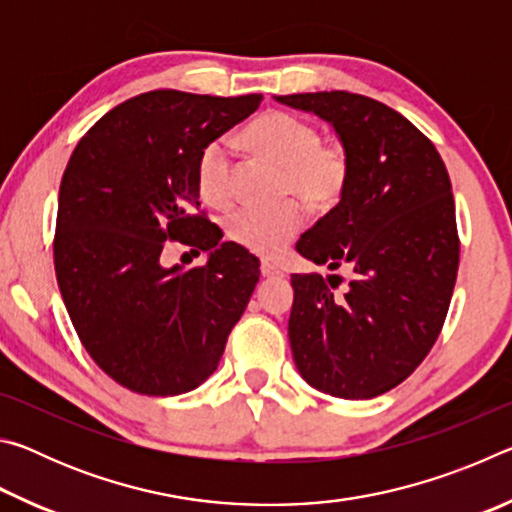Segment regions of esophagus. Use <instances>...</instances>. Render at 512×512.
Segmentation results:
<instances>
[{
  "instance_id": "obj_1",
  "label": "esophagus",
  "mask_w": 512,
  "mask_h": 512,
  "mask_svg": "<svg viewBox=\"0 0 512 512\" xmlns=\"http://www.w3.org/2000/svg\"><path fill=\"white\" fill-rule=\"evenodd\" d=\"M262 275L264 277H282V268L275 266L273 262H262Z\"/></svg>"
}]
</instances>
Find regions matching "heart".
<instances>
[{
	"mask_svg": "<svg viewBox=\"0 0 512 512\" xmlns=\"http://www.w3.org/2000/svg\"><path fill=\"white\" fill-rule=\"evenodd\" d=\"M246 142L257 153L284 167V194L298 196L311 207H329L339 201L348 183V158L339 146L320 140L307 119L291 112H266L246 128ZM235 144L216 137L198 155V192L210 205H223L232 196ZM305 223V207L287 201L275 207L241 205L225 216V232L250 253L275 255L298 235Z\"/></svg>",
	"mask_w": 512,
	"mask_h": 512,
	"instance_id": "heart-1",
	"label": "heart"
}]
</instances>
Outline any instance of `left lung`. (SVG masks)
Returning a JSON list of instances; mask_svg holds the SVG:
<instances>
[{"mask_svg":"<svg viewBox=\"0 0 512 512\" xmlns=\"http://www.w3.org/2000/svg\"><path fill=\"white\" fill-rule=\"evenodd\" d=\"M275 101L325 119L348 158L339 203L296 250L354 277L336 296L339 275H291L293 361L316 391L370 400L402 384L443 329L458 271L452 183L436 146L384 103L343 90Z\"/></svg>","mask_w":512,"mask_h":512,"instance_id":"8db88e82","label":"left lung"}]
</instances>
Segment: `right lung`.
Masks as SVG:
<instances>
[{"label":"right lung","instance_id":"obj_1","mask_svg":"<svg viewBox=\"0 0 512 512\" xmlns=\"http://www.w3.org/2000/svg\"><path fill=\"white\" fill-rule=\"evenodd\" d=\"M262 99L146 92L106 112L67 162L54 239L60 296L83 348L128 391L201 386L253 296L257 257L219 244V228L198 214L196 164ZM167 240L207 249L206 266L167 269Z\"/></svg>","mask_w":512,"mask_h":512}]
</instances>
